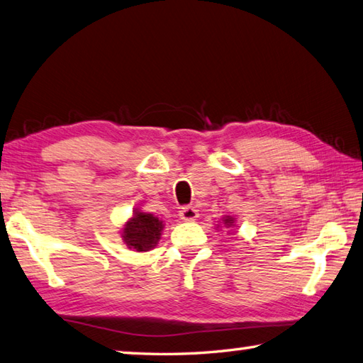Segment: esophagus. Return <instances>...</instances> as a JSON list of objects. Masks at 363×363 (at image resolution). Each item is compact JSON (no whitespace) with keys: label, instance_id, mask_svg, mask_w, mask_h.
Segmentation results:
<instances>
[{"label":"esophagus","instance_id":"1","mask_svg":"<svg viewBox=\"0 0 363 363\" xmlns=\"http://www.w3.org/2000/svg\"><path fill=\"white\" fill-rule=\"evenodd\" d=\"M179 216H180V219L184 220V222H192V220L197 219L199 213H197L196 208H192V206H183V208L180 209Z\"/></svg>","mask_w":363,"mask_h":363}]
</instances>
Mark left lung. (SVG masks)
Masks as SVG:
<instances>
[{
  "instance_id": "left-lung-1",
  "label": "left lung",
  "mask_w": 363,
  "mask_h": 363,
  "mask_svg": "<svg viewBox=\"0 0 363 363\" xmlns=\"http://www.w3.org/2000/svg\"><path fill=\"white\" fill-rule=\"evenodd\" d=\"M223 222H225V225H227V227H231V225L235 223V220H233V217H225Z\"/></svg>"
}]
</instances>
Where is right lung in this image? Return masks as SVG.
<instances>
[{
  "label": "right lung",
  "instance_id": "right-lung-1",
  "mask_svg": "<svg viewBox=\"0 0 363 363\" xmlns=\"http://www.w3.org/2000/svg\"><path fill=\"white\" fill-rule=\"evenodd\" d=\"M163 228V220H158V217L136 209L123 230V240L128 248H133L136 252H147L158 244Z\"/></svg>",
  "mask_w": 363,
  "mask_h": 363
}]
</instances>
